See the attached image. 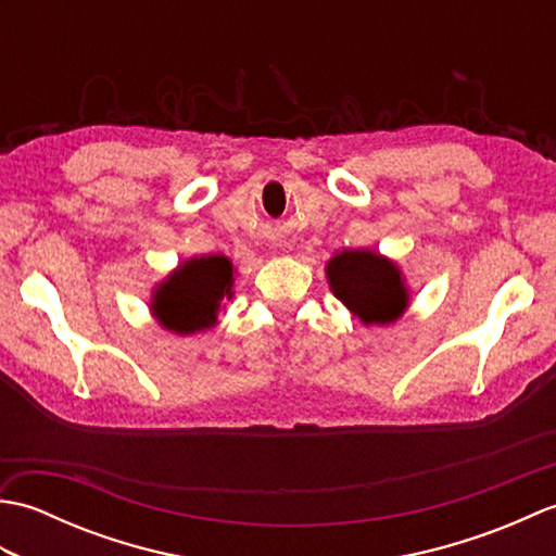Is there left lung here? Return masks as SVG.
I'll list each match as a JSON object with an SVG mask.
<instances>
[{
	"label": "left lung",
	"instance_id": "8db88e82",
	"mask_svg": "<svg viewBox=\"0 0 556 556\" xmlns=\"http://www.w3.org/2000/svg\"><path fill=\"white\" fill-rule=\"evenodd\" d=\"M329 287L365 325L394 323L406 308L399 269L370 251H341L327 265Z\"/></svg>",
	"mask_w": 556,
	"mask_h": 556
}]
</instances>
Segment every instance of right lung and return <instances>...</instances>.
I'll return each instance as SVG.
<instances>
[{
	"label": "right lung",
	"mask_w": 556,
	"mask_h": 556,
	"mask_svg": "<svg viewBox=\"0 0 556 556\" xmlns=\"http://www.w3.org/2000/svg\"><path fill=\"white\" fill-rule=\"evenodd\" d=\"M231 263L224 255L188 260L164 281L157 301V320L179 334H193L215 325L224 299H231Z\"/></svg>",
	"instance_id": "right-lung-1"
}]
</instances>
